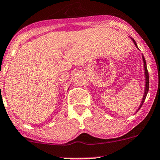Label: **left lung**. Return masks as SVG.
Wrapping results in <instances>:
<instances>
[{"instance_id":"obj_1","label":"left lung","mask_w":160,"mask_h":160,"mask_svg":"<svg viewBox=\"0 0 160 160\" xmlns=\"http://www.w3.org/2000/svg\"><path fill=\"white\" fill-rule=\"evenodd\" d=\"M132 40L133 41L134 44L135 45V46H136L137 49H138V46H137V44L136 42H135V40L133 39V38H132ZM142 60H143V62H144V70H145V77H146V85H145V92H144V95H143V98H142V101L141 102V104H140L139 108H138V111L139 110L140 108H141V107L142 106L143 103H144L145 100H146V96H147V93H148V91H149V72H148V70H147V67H146V59H145L144 58V56L142 55Z\"/></svg>"}]
</instances>
